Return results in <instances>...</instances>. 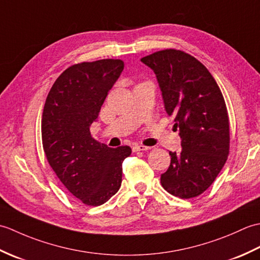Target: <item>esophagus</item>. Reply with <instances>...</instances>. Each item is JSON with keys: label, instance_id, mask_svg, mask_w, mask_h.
I'll use <instances>...</instances> for the list:
<instances>
[{"label": "esophagus", "instance_id": "34e87169", "mask_svg": "<svg viewBox=\"0 0 260 260\" xmlns=\"http://www.w3.org/2000/svg\"><path fill=\"white\" fill-rule=\"evenodd\" d=\"M150 147L144 146V145H134L133 146V152H140V151H148Z\"/></svg>", "mask_w": 260, "mask_h": 260}]
</instances>
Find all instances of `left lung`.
<instances>
[{"mask_svg": "<svg viewBox=\"0 0 260 260\" xmlns=\"http://www.w3.org/2000/svg\"><path fill=\"white\" fill-rule=\"evenodd\" d=\"M156 76L165 110L179 128L182 151L170 152L161 175L172 196L191 199L213 183L229 154L227 107L212 75L194 57L165 49L141 59Z\"/></svg>", "mask_w": 260, "mask_h": 260, "instance_id": "8db88e82", "label": "left lung"}]
</instances>
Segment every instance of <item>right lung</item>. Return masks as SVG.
Wrapping results in <instances>:
<instances>
[{"mask_svg":"<svg viewBox=\"0 0 260 260\" xmlns=\"http://www.w3.org/2000/svg\"><path fill=\"white\" fill-rule=\"evenodd\" d=\"M123 69L119 59L71 66L54 81L43 108L41 133L48 162L86 206H101L119 190L121 164L132 153L129 146L108 147L90 134Z\"/></svg>","mask_w":260,"mask_h":260,"instance_id":"obj_1","label":"right lung"}]
</instances>
